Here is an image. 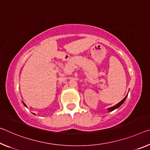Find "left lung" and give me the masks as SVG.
Here are the masks:
<instances>
[{
	"instance_id": "1",
	"label": "left lung",
	"mask_w": 150,
	"mask_h": 150,
	"mask_svg": "<svg viewBox=\"0 0 150 150\" xmlns=\"http://www.w3.org/2000/svg\"><path fill=\"white\" fill-rule=\"evenodd\" d=\"M128 95V94H127ZM127 95L126 96H125L124 98H123L122 101H121L120 103H118L117 104H116L115 105H114V106H113V107H111V108H108V111H109V112H111V111H113V110H115V109H117L118 108H120V107L122 105V104L124 103V101H125V99H126V98L127 97Z\"/></svg>"
}]
</instances>
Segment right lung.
Returning a JSON list of instances; mask_svg holds the SVG:
<instances>
[{
  "label": "right lung",
  "instance_id": "right-lung-1",
  "mask_svg": "<svg viewBox=\"0 0 150 150\" xmlns=\"http://www.w3.org/2000/svg\"><path fill=\"white\" fill-rule=\"evenodd\" d=\"M22 102H23V105H25V107H26V108H27V105H26V104H25V103H24V102H23V101H22ZM33 114H34V115H35V113H33Z\"/></svg>",
  "mask_w": 150,
  "mask_h": 150
}]
</instances>
